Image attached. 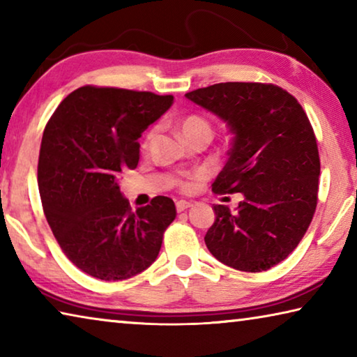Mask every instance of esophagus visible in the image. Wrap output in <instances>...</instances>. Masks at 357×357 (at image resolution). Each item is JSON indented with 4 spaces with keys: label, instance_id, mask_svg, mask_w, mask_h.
I'll list each match as a JSON object with an SVG mask.
<instances>
[{
    "label": "esophagus",
    "instance_id": "obj_1",
    "mask_svg": "<svg viewBox=\"0 0 357 357\" xmlns=\"http://www.w3.org/2000/svg\"><path fill=\"white\" fill-rule=\"evenodd\" d=\"M192 206V202H185V200H179L176 202V211L178 213H183V211H185L187 208Z\"/></svg>",
    "mask_w": 357,
    "mask_h": 357
}]
</instances>
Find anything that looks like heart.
Listing matches in <instances>:
<instances>
[{"mask_svg": "<svg viewBox=\"0 0 357 357\" xmlns=\"http://www.w3.org/2000/svg\"><path fill=\"white\" fill-rule=\"evenodd\" d=\"M181 129H183L185 137L195 135V134H206L209 137H213V129H211V124L204 118L197 116V114L187 116L183 121V126H181ZM154 137H155V128L151 129L148 134L144 135L143 143H142L143 149H148L149 148V144H151V142L154 140ZM176 184H178V187H179L181 190H190L192 187H193L192 176H189V174H183V176H179L176 179Z\"/></svg>", "mask_w": 357, "mask_h": 357, "instance_id": "1", "label": "heart"}]
</instances>
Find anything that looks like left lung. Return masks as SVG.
Listing matches in <instances>:
<instances>
[{
  "label": "left lung",
  "instance_id": "1",
  "mask_svg": "<svg viewBox=\"0 0 357 357\" xmlns=\"http://www.w3.org/2000/svg\"><path fill=\"white\" fill-rule=\"evenodd\" d=\"M233 132L217 195H244L236 213L215 204L204 243L223 264L261 273L304 238L318 203L317 137L298 99L273 83L227 82L185 94Z\"/></svg>",
  "mask_w": 357,
  "mask_h": 357
}]
</instances>
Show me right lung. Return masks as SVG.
<instances>
[{"instance_id":"right-lung-1","label":"right lung","mask_w":357,"mask_h":357,"mask_svg":"<svg viewBox=\"0 0 357 357\" xmlns=\"http://www.w3.org/2000/svg\"><path fill=\"white\" fill-rule=\"evenodd\" d=\"M173 96L86 84L72 91L44 129L38 184L59 247L83 273L124 280L155 261L176 217L172 198L132 211L118 179L140 159L138 138Z\"/></svg>"}]
</instances>
